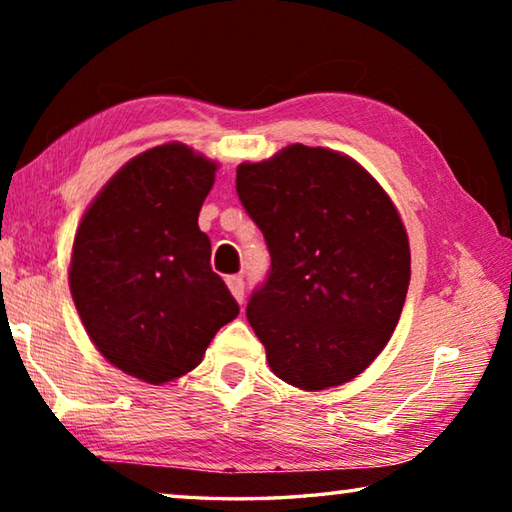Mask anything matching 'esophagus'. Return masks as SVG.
Wrapping results in <instances>:
<instances>
[{"mask_svg":"<svg viewBox=\"0 0 512 512\" xmlns=\"http://www.w3.org/2000/svg\"><path fill=\"white\" fill-rule=\"evenodd\" d=\"M225 282H228V289H230L232 296H235V300L237 302H244V291H246L244 277H241V275H230Z\"/></svg>","mask_w":512,"mask_h":512,"instance_id":"esophagus-1","label":"esophagus"}]
</instances>
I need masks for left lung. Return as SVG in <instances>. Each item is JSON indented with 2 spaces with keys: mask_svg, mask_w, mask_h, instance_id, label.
<instances>
[{
  "mask_svg": "<svg viewBox=\"0 0 512 512\" xmlns=\"http://www.w3.org/2000/svg\"><path fill=\"white\" fill-rule=\"evenodd\" d=\"M237 194L271 253L246 307L268 366L302 391L361 375L395 332L411 280L391 198L348 155L305 144L239 164Z\"/></svg>",
  "mask_w": 512,
  "mask_h": 512,
  "instance_id": "1",
  "label": "left lung"
}]
</instances>
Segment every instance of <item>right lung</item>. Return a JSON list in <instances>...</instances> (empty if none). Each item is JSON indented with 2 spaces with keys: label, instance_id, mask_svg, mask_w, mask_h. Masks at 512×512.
I'll return each instance as SVG.
<instances>
[{
  "label": "right lung",
  "instance_id": "1",
  "mask_svg": "<svg viewBox=\"0 0 512 512\" xmlns=\"http://www.w3.org/2000/svg\"><path fill=\"white\" fill-rule=\"evenodd\" d=\"M214 173L185 144L155 146L108 180L76 230L69 291L85 332L112 366L149 384L194 370L239 314L198 228Z\"/></svg>",
  "mask_w": 512,
  "mask_h": 512
}]
</instances>
